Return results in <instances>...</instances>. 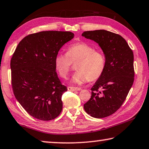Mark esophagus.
<instances>
[{
	"instance_id": "esophagus-1",
	"label": "esophagus",
	"mask_w": 149,
	"mask_h": 149,
	"mask_svg": "<svg viewBox=\"0 0 149 149\" xmlns=\"http://www.w3.org/2000/svg\"><path fill=\"white\" fill-rule=\"evenodd\" d=\"M68 91H80V88H78V87H72V86H69L68 87Z\"/></svg>"
}]
</instances>
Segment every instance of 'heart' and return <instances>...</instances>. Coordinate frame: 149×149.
<instances>
[{
    "instance_id": "b5f03b06",
    "label": "heart",
    "mask_w": 149,
    "mask_h": 149,
    "mask_svg": "<svg viewBox=\"0 0 149 149\" xmlns=\"http://www.w3.org/2000/svg\"><path fill=\"white\" fill-rule=\"evenodd\" d=\"M54 63L57 73L63 79L67 77L72 63H77V71L72 77V82L80 84L101 77L106 69V58L104 53L96 49L94 45L79 42L69 45L66 54L57 53Z\"/></svg>"
}]
</instances>
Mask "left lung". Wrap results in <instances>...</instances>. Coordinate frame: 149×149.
Returning <instances> with one entry per match:
<instances>
[{"mask_svg": "<svg viewBox=\"0 0 149 149\" xmlns=\"http://www.w3.org/2000/svg\"><path fill=\"white\" fill-rule=\"evenodd\" d=\"M82 36L98 43L106 58V69L91 88L84 109L93 118H106L120 108L133 84V51L125 39L111 31H86Z\"/></svg>", "mask_w": 149, "mask_h": 149, "instance_id": "8db88e82", "label": "left lung"}]
</instances>
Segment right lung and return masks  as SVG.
Returning <instances> with one entry per match:
<instances>
[{"label": "right lung", "mask_w": 149, "mask_h": 149, "mask_svg": "<svg viewBox=\"0 0 149 149\" xmlns=\"http://www.w3.org/2000/svg\"><path fill=\"white\" fill-rule=\"evenodd\" d=\"M74 36L40 31L27 36L17 46L10 61L12 86L17 100L33 118L52 120L62 111L61 96L67 88L58 78L55 57Z\"/></svg>", "instance_id": "obj_1"}]
</instances>
